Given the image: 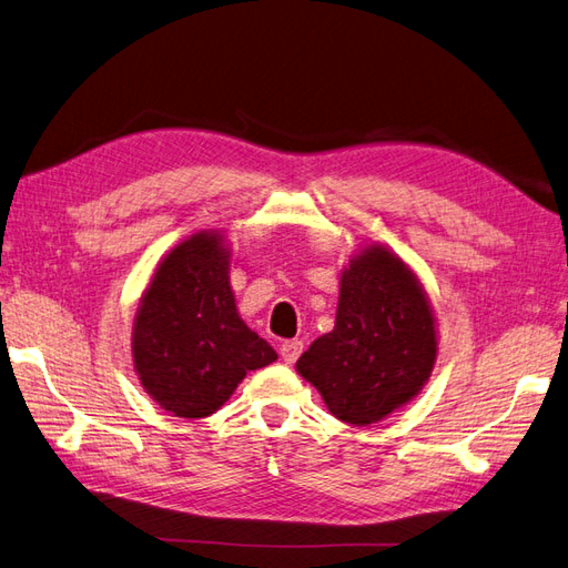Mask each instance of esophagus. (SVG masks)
<instances>
[{
    "label": "esophagus",
    "mask_w": 568,
    "mask_h": 568,
    "mask_svg": "<svg viewBox=\"0 0 568 568\" xmlns=\"http://www.w3.org/2000/svg\"><path fill=\"white\" fill-rule=\"evenodd\" d=\"M303 353V343L301 341H284L282 348H280V355L286 365H294L296 359L301 357Z\"/></svg>",
    "instance_id": "obj_1"
}]
</instances>
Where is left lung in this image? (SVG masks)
Masks as SVG:
<instances>
[{
	"mask_svg": "<svg viewBox=\"0 0 568 568\" xmlns=\"http://www.w3.org/2000/svg\"><path fill=\"white\" fill-rule=\"evenodd\" d=\"M434 359V315L422 284L398 255L372 246L343 272L334 332L296 369L334 417L367 426L415 398Z\"/></svg>",
	"mask_w": 568,
	"mask_h": 568,
	"instance_id": "1",
	"label": "left lung"
}]
</instances>
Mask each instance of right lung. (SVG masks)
Here are the masks:
<instances>
[{
	"label": "right lung",
	"mask_w": 568,
	"mask_h": 568,
	"mask_svg": "<svg viewBox=\"0 0 568 568\" xmlns=\"http://www.w3.org/2000/svg\"><path fill=\"white\" fill-rule=\"evenodd\" d=\"M142 386L178 417H209L246 372L277 359L236 313L230 255L217 234L186 239L161 263L132 334Z\"/></svg>",
	"instance_id": "obj_1"
}]
</instances>
